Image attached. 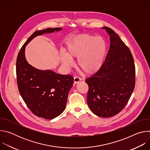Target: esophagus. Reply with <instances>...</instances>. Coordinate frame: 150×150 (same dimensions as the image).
<instances>
[{
  "instance_id": "1",
  "label": "esophagus",
  "mask_w": 150,
  "mask_h": 150,
  "mask_svg": "<svg viewBox=\"0 0 150 150\" xmlns=\"http://www.w3.org/2000/svg\"><path fill=\"white\" fill-rule=\"evenodd\" d=\"M74 82L75 83H76L79 82L81 81V78L79 77H78V76H74Z\"/></svg>"
}]
</instances>
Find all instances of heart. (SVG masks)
Wrapping results in <instances>:
<instances>
[{
    "label": "heart",
    "mask_w": 150,
    "mask_h": 150,
    "mask_svg": "<svg viewBox=\"0 0 150 150\" xmlns=\"http://www.w3.org/2000/svg\"><path fill=\"white\" fill-rule=\"evenodd\" d=\"M107 45L105 40L100 37L88 34H80L69 40L62 53V63L71 67L72 59H77V65L86 74H93L102 67L105 58Z\"/></svg>",
    "instance_id": "b5f03b06"
}]
</instances>
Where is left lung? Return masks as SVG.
Wrapping results in <instances>:
<instances>
[{
	"mask_svg": "<svg viewBox=\"0 0 150 150\" xmlns=\"http://www.w3.org/2000/svg\"><path fill=\"white\" fill-rule=\"evenodd\" d=\"M110 46L100 69L85 82L88 85L87 103L90 110L102 117H112L126 105L135 85L133 56L119 35L104 27Z\"/></svg>",
	"mask_w": 150,
	"mask_h": 150,
	"instance_id": "obj_1",
	"label": "left lung"
}]
</instances>
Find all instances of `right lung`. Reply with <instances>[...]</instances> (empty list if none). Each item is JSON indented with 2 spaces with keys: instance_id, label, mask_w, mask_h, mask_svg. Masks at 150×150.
I'll return each mask as SVG.
<instances>
[{
  "instance_id": "1",
  "label": "right lung",
  "mask_w": 150,
  "mask_h": 150,
  "mask_svg": "<svg viewBox=\"0 0 150 150\" xmlns=\"http://www.w3.org/2000/svg\"><path fill=\"white\" fill-rule=\"evenodd\" d=\"M61 29L48 28L35 31L21 47L16 59V81L20 95L33 114L46 119H54L65 110L74 78L34 68L26 60L25 48L35 36Z\"/></svg>"
}]
</instances>
